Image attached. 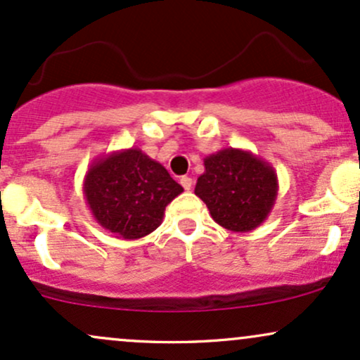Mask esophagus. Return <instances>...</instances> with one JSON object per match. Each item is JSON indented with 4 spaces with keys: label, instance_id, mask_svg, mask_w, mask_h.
I'll list each match as a JSON object with an SVG mask.
<instances>
[{
    "label": "esophagus",
    "instance_id": "esophagus-1",
    "mask_svg": "<svg viewBox=\"0 0 360 360\" xmlns=\"http://www.w3.org/2000/svg\"><path fill=\"white\" fill-rule=\"evenodd\" d=\"M179 183H181V186H183V188L186 189V191H189V189L193 188V179H191V177H188V176L181 177Z\"/></svg>",
    "mask_w": 360,
    "mask_h": 360
}]
</instances>
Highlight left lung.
Segmentation results:
<instances>
[{
	"mask_svg": "<svg viewBox=\"0 0 360 360\" xmlns=\"http://www.w3.org/2000/svg\"><path fill=\"white\" fill-rule=\"evenodd\" d=\"M276 169L242 148H223L205 157V172L194 194L205 201L218 225L232 232H252L269 217L278 198Z\"/></svg>",
	"mask_w": 360,
	"mask_h": 360,
	"instance_id": "1",
	"label": "left lung"
}]
</instances>
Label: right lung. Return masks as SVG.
Here are the masks:
<instances>
[{"label": "right lung", "mask_w": 360, "mask_h": 360, "mask_svg": "<svg viewBox=\"0 0 360 360\" xmlns=\"http://www.w3.org/2000/svg\"><path fill=\"white\" fill-rule=\"evenodd\" d=\"M82 191L103 229L123 240H137L162 223L166 206L184 189L162 164L131 147L94 159Z\"/></svg>", "instance_id": "obj_1"}]
</instances>
